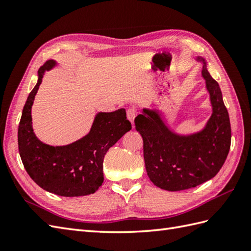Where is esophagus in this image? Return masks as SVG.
<instances>
[{
	"label": "esophagus",
	"mask_w": 251,
	"mask_h": 251,
	"mask_svg": "<svg viewBox=\"0 0 251 251\" xmlns=\"http://www.w3.org/2000/svg\"><path fill=\"white\" fill-rule=\"evenodd\" d=\"M127 119H128V121L131 123L132 125H134V121H135V117L137 115V112H136V109L135 108H130L127 110Z\"/></svg>",
	"instance_id": "obj_1"
}]
</instances>
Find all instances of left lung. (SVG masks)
<instances>
[{"label": "left lung", "instance_id": "1", "mask_svg": "<svg viewBox=\"0 0 251 251\" xmlns=\"http://www.w3.org/2000/svg\"><path fill=\"white\" fill-rule=\"evenodd\" d=\"M201 75L209 94L212 113L201 130L180 135L170 129L158 110L143 109L135 119L143 139V157L149 178L167 191L188 190L214 178L231 147V124L219 84L210 76L202 57Z\"/></svg>", "mask_w": 251, "mask_h": 251}]
</instances>
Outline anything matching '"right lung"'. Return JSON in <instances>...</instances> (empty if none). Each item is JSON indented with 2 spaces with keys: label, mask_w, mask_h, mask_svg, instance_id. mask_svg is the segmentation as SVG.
Segmentation results:
<instances>
[{
  "label": "right lung",
  "mask_w": 251,
  "mask_h": 251,
  "mask_svg": "<svg viewBox=\"0 0 251 251\" xmlns=\"http://www.w3.org/2000/svg\"><path fill=\"white\" fill-rule=\"evenodd\" d=\"M57 66L46 61L39 70L37 83L29 94L18 127V149L31 179L47 192L73 197L93 194L103 182V158L127 131L131 129L125 109L98 112L89 132L67 146H50L37 139L32 127L31 109L44 76Z\"/></svg>",
  "instance_id": "add662e5"
}]
</instances>
